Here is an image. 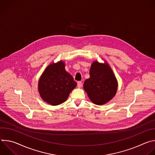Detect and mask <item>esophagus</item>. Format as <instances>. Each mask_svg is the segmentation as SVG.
<instances>
[{
	"label": "esophagus",
	"instance_id": "34e87169",
	"mask_svg": "<svg viewBox=\"0 0 155 155\" xmlns=\"http://www.w3.org/2000/svg\"><path fill=\"white\" fill-rule=\"evenodd\" d=\"M77 86H78V87H81L82 86V83L81 81H78L77 82Z\"/></svg>",
	"mask_w": 155,
	"mask_h": 155
}]
</instances>
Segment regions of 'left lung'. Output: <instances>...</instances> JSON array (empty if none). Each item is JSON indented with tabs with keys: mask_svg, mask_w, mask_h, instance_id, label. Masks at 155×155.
Returning <instances> with one entry per match:
<instances>
[{
	"mask_svg": "<svg viewBox=\"0 0 155 155\" xmlns=\"http://www.w3.org/2000/svg\"><path fill=\"white\" fill-rule=\"evenodd\" d=\"M90 75L84 81L83 88L91 101L101 105L112 100L118 90V81L109 64L106 61L100 63L94 61Z\"/></svg>",
	"mask_w": 155,
	"mask_h": 155,
	"instance_id": "8db88e82",
	"label": "left lung"
}]
</instances>
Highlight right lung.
<instances>
[{
    "mask_svg": "<svg viewBox=\"0 0 155 155\" xmlns=\"http://www.w3.org/2000/svg\"><path fill=\"white\" fill-rule=\"evenodd\" d=\"M65 62L59 61L48 65L41 75L38 90L41 98L51 105H58L68 99L77 86L72 76L65 69Z\"/></svg>",
    "mask_w": 155,
    "mask_h": 155,
    "instance_id": "right-lung-1",
    "label": "right lung"
}]
</instances>
